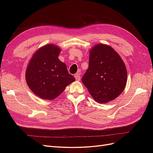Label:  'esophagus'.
Instances as JSON below:
<instances>
[{
  "label": "esophagus",
  "mask_w": 153,
  "mask_h": 153,
  "mask_svg": "<svg viewBox=\"0 0 153 153\" xmlns=\"http://www.w3.org/2000/svg\"><path fill=\"white\" fill-rule=\"evenodd\" d=\"M75 79L76 80H80V73H76V75H75Z\"/></svg>",
  "instance_id": "obj_1"
}]
</instances>
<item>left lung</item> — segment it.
Instances as JSON below:
<instances>
[{"label":"left lung","instance_id":"1","mask_svg":"<svg viewBox=\"0 0 153 153\" xmlns=\"http://www.w3.org/2000/svg\"><path fill=\"white\" fill-rule=\"evenodd\" d=\"M127 71L122 59L108 45L99 44L90 51L89 68L82 82L96 101L106 103L124 91Z\"/></svg>","mask_w":153,"mask_h":153}]
</instances>
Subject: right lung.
<instances>
[{
  "mask_svg": "<svg viewBox=\"0 0 153 153\" xmlns=\"http://www.w3.org/2000/svg\"><path fill=\"white\" fill-rule=\"evenodd\" d=\"M61 49L53 45L39 48L27 68L25 78L32 91L39 98L52 100L75 80L66 65L58 58Z\"/></svg>",
  "mask_w": 153,
  "mask_h": 153,
  "instance_id": "obj_1",
  "label": "right lung"
}]
</instances>
